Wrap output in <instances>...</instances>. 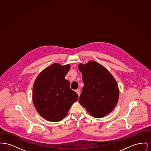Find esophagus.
<instances>
[{
	"label": "esophagus",
	"mask_w": 151,
	"mask_h": 151,
	"mask_svg": "<svg viewBox=\"0 0 151 151\" xmlns=\"http://www.w3.org/2000/svg\"><path fill=\"white\" fill-rule=\"evenodd\" d=\"M76 92L78 93V96H80V89H76Z\"/></svg>",
	"instance_id": "34e87169"
}]
</instances>
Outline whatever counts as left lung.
Masks as SVG:
<instances>
[{
  "label": "left lung",
  "mask_w": 151,
  "mask_h": 151,
  "mask_svg": "<svg viewBox=\"0 0 151 151\" xmlns=\"http://www.w3.org/2000/svg\"><path fill=\"white\" fill-rule=\"evenodd\" d=\"M84 86L80 104L97 118L110 113L119 99V89L114 77L103 65L94 61L78 65Z\"/></svg>",
  "instance_id": "1"
}]
</instances>
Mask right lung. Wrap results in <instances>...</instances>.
I'll return each instance as SVG.
<instances>
[{
	"mask_svg": "<svg viewBox=\"0 0 151 151\" xmlns=\"http://www.w3.org/2000/svg\"><path fill=\"white\" fill-rule=\"evenodd\" d=\"M70 65L54 63L41 72L33 85V102L38 113L47 121L59 122L68 113L78 95L65 79Z\"/></svg>",
	"mask_w": 151,
	"mask_h": 151,
	"instance_id": "right-lung-1",
	"label": "right lung"
}]
</instances>
